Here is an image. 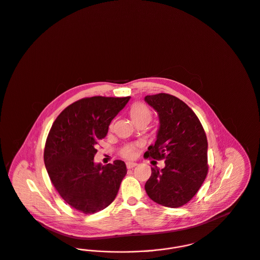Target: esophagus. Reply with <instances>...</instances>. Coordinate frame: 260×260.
I'll return each mask as SVG.
<instances>
[{"mask_svg":"<svg viewBox=\"0 0 260 260\" xmlns=\"http://www.w3.org/2000/svg\"><path fill=\"white\" fill-rule=\"evenodd\" d=\"M137 165H138V163H136V162H131V161L126 162V167H127V169H132V168L136 167Z\"/></svg>","mask_w":260,"mask_h":260,"instance_id":"obj_1","label":"esophagus"}]
</instances>
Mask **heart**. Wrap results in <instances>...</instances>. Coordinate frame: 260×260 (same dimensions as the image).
Segmentation results:
<instances>
[{"label":"heart","instance_id":"b5f03b06","mask_svg":"<svg viewBox=\"0 0 260 260\" xmlns=\"http://www.w3.org/2000/svg\"><path fill=\"white\" fill-rule=\"evenodd\" d=\"M129 116L136 124L140 122H145L147 124L152 117L150 110L141 103H136L131 107ZM121 154L126 158L134 157L136 154V146L134 144H127L123 146L121 149Z\"/></svg>","mask_w":260,"mask_h":260}]
</instances>
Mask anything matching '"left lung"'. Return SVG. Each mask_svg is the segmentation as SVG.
Instances as JSON below:
<instances>
[{
  "label": "left lung",
  "instance_id": "left-lung-1",
  "mask_svg": "<svg viewBox=\"0 0 260 260\" xmlns=\"http://www.w3.org/2000/svg\"><path fill=\"white\" fill-rule=\"evenodd\" d=\"M144 101L158 115L156 141L145 156L165 159V167H151L145 183L148 197L155 203L178 208L191 200L208 173V141L195 113L178 98L160 93Z\"/></svg>",
  "mask_w": 260,
  "mask_h": 260
}]
</instances>
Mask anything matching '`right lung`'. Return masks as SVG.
Wrapping results in <instances>:
<instances>
[{
	"label": "right lung",
	"mask_w": 260,
	"mask_h": 260,
	"mask_svg": "<svg viewBox=\"0 0 260 260\" xmlns=\"http://www.w3.org/2000/svg\"><path fill=\"white\" fill-rule=\"evenodd\" d=\"M131 97L96 96L77 101L61 112L48 134L44 164L62 199L84 214H95L115 200L126 174L125 163L94 162L96 145Z\"/></svg>",
	"instance_id": "1"
}]
</instances>
